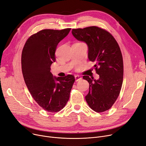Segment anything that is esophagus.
<instances>
[{"label":"esophagus","instance_id":"esophagus-1","mask_svg":"<svg viewBox=\"0 0 146 146\" xmlns=\"http://www.w3.org/2000/svg\"><path fill=\"white\" fill-rule=\"evenodd\" d=\"M74 77H75V80H76V82L79 81V80L82 79V77L80 76L79 75H76Z\"/></svg>","mask_w":146,"mask_h":146}]
</instances>
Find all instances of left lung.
Wrapping results in <instances>:
<instances>
[{
  "label": "left lung",
  "mask_w": 146,
  "mask_h": 146,
  "mask_svg": "<svg viewBox=\"0 0 146 146\" xmlns=\"http://www.w3.org/2000/svg\"><path fill=\"white\" fill-rule=\"evenodd\" d=\"M72 35L88 46V58L94 62L98 80L84 76L89 83L85 99L90 108L100 113L110 109L120 94L123 80V61L120 47L114 37L97 26L72 29Z\"/></svg>",
  "instance_id": "1"
}]
</instances>
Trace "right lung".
Listing matches in <instances>:
<instances>
[{"label": "right lung", "mask_w": 146, "mask_h": 146, "mask_svg": "<svg viewBox=\"0 0 146 146\" xmlns=\"http://www.w3.org/2000/svg\"><path fill=\"white\" fill-rule=\"evenodd\" d=\"M44 29L27 40L22 53V70L29 91L36 102L48 112H57L66 106L74 77H53L50 66L56 61L57 46L70 31Z\"/></svg>", "instance_id": "obj_1"}]
</instances>
